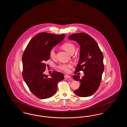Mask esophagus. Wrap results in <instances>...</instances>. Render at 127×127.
<instances>
[{
	"mask_svg": "<svg viewBox=\"0 0 127 127\" xmlns=\"http://www.w3.org/2000/svg\"><path fill=\"white\" fill-rule=\"evenodd\" d=\"M64 77H65V79H66L67 80H69H69H71V77H70L69 75H65L64 76Z\"/></svg>",
	"mask_w": 127,
	"mask_h": 127,
	"instance_id": "esophagus-1",
	"label": "esophagus"
}]
</instances>
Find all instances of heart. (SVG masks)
Returning <instances> with one entry per match:
<instances>
[{
  "instance_id": "obj_1",
  "label": "heart",
  "mask_w": 127,
  "mask_h": 127,
  "mask_svg": "<svg viewBox=\"0 0 127 127\" xmlns=\"http://www.w3.org/2000/svg\"><path fill=\"white\" fill-rule=\"evenodd\" d=\"M62 48L65 50L67 52H68L69 54H73L75 50V47L73 43L66 42L64 43L62 46ZM50 57L52 59H54L55 57L56 56V53L55 50L54 48H52L50 50V53H49ZM73 67V64L71 63H62L58 65V68L60 69L62 71L65 72V73H68L70 71V69L72 68Z\"/></svg>"
}]
</instances>
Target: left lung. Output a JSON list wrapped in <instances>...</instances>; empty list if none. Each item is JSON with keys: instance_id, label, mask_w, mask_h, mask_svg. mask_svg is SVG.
<instances>
[{"instance_id": "8db88e82", "label": "left lung", "mask_w": 127, "mask_h": 127, "mask_svg": "<svg viewBox=\"0 0 127 127\" xmlns=\"http://www.w3.org/2000/svg\"><path fill=\"white\" fill-rule=\"evenodd\" d=\"M68 38L80 45L79 62L74 73L82 71L84 73L81 79L79 76L73 75V79L81 83L74 92L82 97L91 96L98 89L101 82L104 69L103 54L95 40L87 33H74Z\"/></svg>"}]
</instances>
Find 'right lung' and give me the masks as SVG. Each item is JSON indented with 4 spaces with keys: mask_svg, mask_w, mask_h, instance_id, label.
Returning a JSON list of instances; mask_svg holds the SVG:
<instances>
[{
    "mask_svg": "<svg viewBox=\"0 0 127 127\" xmlns=\"http://www.w3.org/2000/svg\"><path fill=\"white\" fill-rule=\"evenodd\" d=\"M65 34L41 32L28 44L22 56L23 76L31 92L40 99L54 95L58 82L64 79L63 73L54 71L50 77L44 74L46 62L50 58V50L65 38Z\"/></svg>",
    "mask_w": 127,
    "mask_h": 127,
    "instance_id": "add662e5",
    "label": "right lung"
}]
</instances>
